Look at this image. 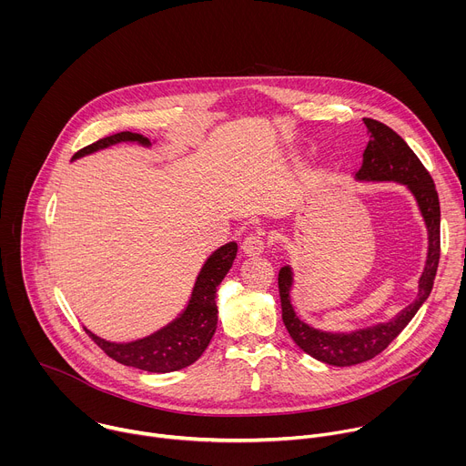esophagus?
I'll return each mask as SVG.
<instances>
[{
	"mask_svg": "<svg viewBox=\"0 0 466 466\" xmlns=\"http://www.w3.org/2000/svg\"><path fill=\"white\" fill-rule=\"evenodd\" d=\"M241 248H243V252L247 256H258V254H261L265 250V239L259 234H248L243 239Z\"/></svg>",
	"mask_w": 466,
	"mask_h": 466,
	"instance_id": "obj_1",
	"label": "esophagus"
}]
</instances>
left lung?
<instances>
[{"instance_id": "1", "label": "left lung", "mask_w": 466, "mask_h": 466, "mask_svg": "<svg viewBox=\"0 0 466 466\" xmlns=\"http://www.w3.org/2000/svg\"><path fill=\"white\" fill-rule=\"evenodd\" d=\"M363 121L367 125L369 144L363 153V166L356 173V178L374 182L392 180L408 186L428 228V259L424 273L419 280V295L413 304L404 308L389 322L356 329L352 334H331V331L315 329L300 320L291 306L289 297L293 286V271L289 265L280 269L279 291L282 320L291 339L311 358L336 367H350L369 361L400 336V331L410 324L419 308L430 297L441 258V207L431 175L422 166L419 157L410 149V146L392 128L370 117H363Z\"/></svg>"}]
</instances>
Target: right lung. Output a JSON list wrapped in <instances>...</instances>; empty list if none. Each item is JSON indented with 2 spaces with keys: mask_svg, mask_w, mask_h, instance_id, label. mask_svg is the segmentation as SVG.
I'll list each match as a JSON object with an SVG mask.
<instances>
[{
  "mask_svg": "<svg viewBox=\"0 0 466 466\" xmlns=\"http://www.w3.org/2000/svg\"><path fill=\"white\" fill-rule=\"evenodd\" d=\"M119 142H138L142 146H151L147 138L137 132H117V135L97 140L92 146L77 151L74 158H81L94 151L110 147ZM238 254V245L234 241L218 248L203 265L201 273L197 277L193 286L191 299L186 309L167 326L155 331L153 336L132 343H110L90 329L86 334L94 339V343L112 360L121 365L135 367L147 372H173L184 367H189L203 356L207 347L210 345L216 328H218V304L216 291L218 286L227 277L232 268L234 258Z\"/></svg>",
  "mask_w": 466,
  "mask_h": 466,
  "instance_id": "add662e5",
  "label": "right lung"
}]
</instances>
